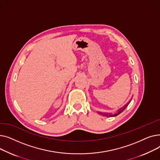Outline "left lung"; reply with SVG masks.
I'll return each mask as SVG.
<instances>
[{
	"label": "left lung",
	"instance_id": "left-lung-1",
	"mask_svg": "<svg viewBox=\"0 0 160 160\" xmlns=\"http://www.w3.org/2000/svg\"><path fill=\"white\" fill-rule=\"evenodd\" d=\"M129 103H130V102H129L128 103H127V104H126L123 108H122L121 109H120V110L118 111V112H117L115 114H112V113H110V114H108V113H101V112H98V113H99V114H100V115H104V116L115 117V116H116V115H119V114H120L122 112H123L124 109H125L126 108H127V106L129 104Z\"/></svg>",
	"mask_w": 160,
	"mask_h": 160
}]
</instances>
